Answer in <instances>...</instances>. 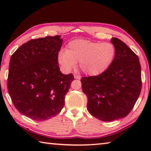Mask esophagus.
<instances>
[{"label": "esophagus", "instance_id": "esophagus-1", "mask_svg": "<svg viewBox=\"0 0 151 151\" xmlns=\"http://www.w3.org/2000/svg\"><path fill=\"white\" fill-rule=\"evenodd\" d=\"M74 77L76 79H81V76L80 75H74Z\"/></svg>", "mask_w": 151, "mask_h": 151}]
</instances>
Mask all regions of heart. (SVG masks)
Instances as JSON below:
<instances>
[{
	"label": "heart",
	"mask_w": 151,
	"mask_h": 151,
	"mask_svg": "<svg viewBox=\"0 0 151 151\" xmlns=\"http://www.w3.org/2000/svg\"><path fill=\"white\" fill-rule=\"evenodd\" d=\"M116 48L111 42L75 39L68 43L66 50H60L58 61L69 71L79 62L81 70L86 75H99L108 68L115 58Z\"/></svg>",
	"instance_id": "1"
}]
</instances>
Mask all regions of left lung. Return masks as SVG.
Wrapping results in <instances>:
<instances>
[{
	"instance_id": "obj_1",
	"label": "left lung",
	"mask_w": 151,
	"mask_h": 151,
	"mask_svg": "<svg viewBox=\"0 0 151 151\" xmlns=\"http://www.w3.org/2000/svg\"><path fill=\"white\" fill-rule=\"evenodd\" d=\"M111 42L116 48L111 65L100 75L81 78L88 112L103 121L127 116L133 109L142 87L138 56L117 38H112Z\"/></svg>"
}]
</instances>
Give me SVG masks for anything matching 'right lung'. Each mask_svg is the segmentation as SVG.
<instances>
[{"label":"right lung","instance_id":"add662e5","mask_svg":"<svg viewBox=\"0 0 151 151\" xmlns=\"http://www.w3.org/2000/svg\"><path fill=\"white\" fill-rule=\"evenodd\" d=\"M60 35L32 39L12 55L7 88L19 112L35 121L58 114L74 78L64 75L58 65L63 44Z\"/></svg>","mask_w":151,"mask_h":151}]
</instances>
